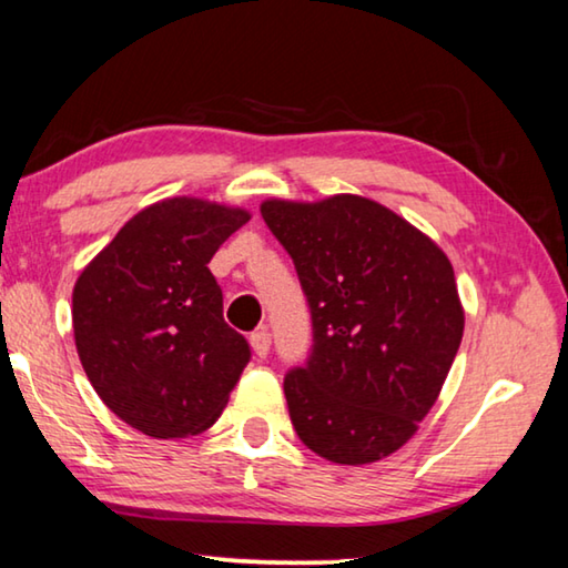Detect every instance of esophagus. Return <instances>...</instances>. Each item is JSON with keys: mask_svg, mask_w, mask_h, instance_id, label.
<instances>
[{"mask_svg": "<svg viewBox=\"0 0 568 568\" xmlns=\"http://www.w3.org/2000/svg\"><path fill=\"white\" fill-rule=\"evenodd\" d=\"M270 344H273V338H270V331L267 328H260V331H255L250 336V346H252V351H255L260 358H265L270 354Z\"/></svg>", "mask_w": 568, "mask_h": 568, "instance_id": "obj_1", "label": "esophagus"}]
</instances>
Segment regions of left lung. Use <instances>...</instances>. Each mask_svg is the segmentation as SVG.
Segmentation results:
<instances>
[{
  "label": "left lung",
  "instance_id": "8db88e82",
  "mask_svg": "<svg viewBox=\"0 0 568 568\" xmlns=\"http://www.w3.org/2000/svg\"><path fill=\"white\" fill-rule=\"evenodd\" d=\"M293 257L313 346L285 374L303 445L338 465L397 453L447 379L465 313L443 250L384 204L356 194L260 206Z\"/></svg>",
  "mask_w": 568,
  "mask_h": 568
}]
</instances>
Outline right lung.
I'll return each mask as SVG.
<instances>
[{
    "instance_id": "right-lung-1",
    "label": "right lung",
    "mask_w": 568,
    "mask_h": 568,
    "mask_svg": "<svg viewBox=\"0 0 568 568\" xmlns=\"http://www.w3.org/2000/svg\"><path fill=\"white\" fill-rule=\"evenodd\" d=\"M247 220L240 206L171 196L125 222L78 277L80 364L105 407L143 435L212 427L250 362L206 267Z\"/></svg>"
}]
</instances>
